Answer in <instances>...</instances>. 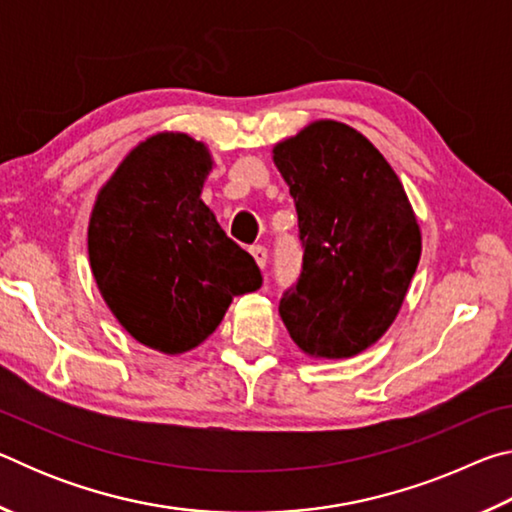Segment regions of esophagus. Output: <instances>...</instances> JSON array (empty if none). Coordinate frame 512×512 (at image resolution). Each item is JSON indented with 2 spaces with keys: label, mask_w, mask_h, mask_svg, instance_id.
Segmentation results:
<instances>
[{
  "label": "esophagus",
  "mask_w": 512,
  "mask_h": 512,
  "mask_svg": "<svg viewBox=\"0 0 512 512\" xmlns=\"http://www.w3.org/2000/svg\"><path fill=\"white\" fill-rule=\"evenodd\" d=\"M250 255L255 257V262H257V266L262 268H266V262H268V250L264 248V246H250Z\"/></svg>",
  "instance_id": "esophagus-1"
}]
</instances>
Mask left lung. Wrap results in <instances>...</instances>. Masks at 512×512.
<instances>
[{
  "label": "left lung",
  "mask_w": 512,
  "mask_h": 512,
  "mask_svg": "<svg viewBox=\"0 0 512 512\" xmlns=\"http://www.w3.org/2000/svg\"><path fill=\"white\" fill-rule=\"evenodd\" d=\"M296 201L302 271L280 316L298 348L348 359L381 339L420 262V228L400 178L339 121H316L273 149Z\"/></svg>",
  "instance_id": "left-lung-1"
}]
</instances>
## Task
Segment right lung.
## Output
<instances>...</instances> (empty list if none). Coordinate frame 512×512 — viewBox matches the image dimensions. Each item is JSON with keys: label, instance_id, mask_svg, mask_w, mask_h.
I'll return each mask as SVG.
<instances>
[{"label": "right lung", "instance_id": "add662e5", "mask_svg": "<svg viewBox=\"0 0 512 512\" xmlns=\"http://www.w3.org/2000/svg\"><path fill=\"white\" fill-rule=\"evenodd\" d=\"M210 153L183 133H160L126 155L94 203L88 250L103 300L153 350L196 348L232 296L262 273L201 201Z\"/></svg>", "mask_w": 512, "mask_h": 512}]
</instances>
